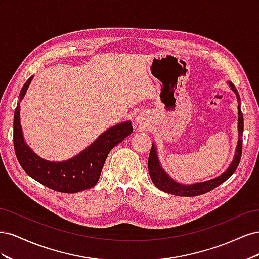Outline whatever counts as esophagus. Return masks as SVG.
Wrapping results in <instances>:
<instances>
[{"instance_id":"obj_1","label":"esophagus","mask_w":259,"mask_h":259,"mask_svg":"<svg viewBox=\"0 0 259 259\" xmlns=\"http://www.w3.org/2000/svg\"><path fill=\"white\" fill-rule=\"evenodd\" d=\"M136 123H137V125H142V127H143V125H145V121H144V119H143L142 116H138L137 117Z\"/></svg>"}]
</instances>
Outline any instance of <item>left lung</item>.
<instances>
[{
  "label": "left lung",
  "mask_w": 259,
  "mask_h": 259,
  "mask_svg": "<svg viewBox=\"0 0 259 259\" xmlns=\"http://www.w3.org/2000/svg\"><path fill=\"white\" fill-rule=\"evenodd\" d=\"M228 83L230 85L231 90L236 93L238 101H239V106H238L239 140H238L236 155H234V159L231 162L230 166L227 168V170L224 171L222 175H219L214 179L207 180V182L197 183L192 185H182L175 182L174 179H171L165 171L163 170V168L161 167V164L159 162L158 155H156V149L152 144L150 154H149V159H148V169H149V174H150L152 183L156 188H159L160 190L170 194H174V195H179V197H195V195L204 194L210 190L215 189L216 187L225 183L226 180L228 179L234 171H236L237 167L239 166L241 155H242V135H243V126H244V122H243V114L240 109V96L238 94V91L236 89V86H234L231 82H228Z\"/></svg>",
  "instance_id": "1"
}]
</instances>
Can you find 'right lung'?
Returning a JSON list of instances; mask_svg holds the SVG:
<instances>
[{"instance_id":"obj_1","label":"right lung","mask_w":259,"mask_h":259,"mask_svg":"<svg viewBox=\"0 0 259 259\" xmlns=\"http://www.w3.org/2000/svg\"><path fill=\"white\" fill-rule=\"evenodd\" d=\"M32 77H29L22 86L19 101L25 96ZM132 132L130 121L116 124L74 158L64 162H50L37 156L25 143L20 125L19 103L14 114V149L22 169L50 189L64 193L80 192L95 186L109 152Z\"/></svg>"}]
</instances>
